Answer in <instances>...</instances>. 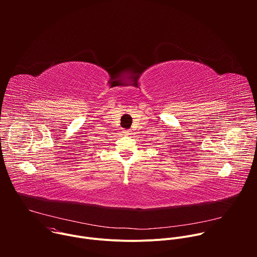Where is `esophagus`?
<instances>
[{"label": "esophagus", "instance_id": "obj_1", "mask_svg": "<svg viewBox=\"0 0 257 257\" xmlns=\"http://www.w3.org/2000/svg\"><path fill=\"white\" fill-rule=\"evenodd\" d=\"M124 134H125V135H131V131H130V130H125V131H124Z\"/></svg>", "mask_w": 257, "mask_h": 257}]
</instances>
